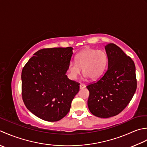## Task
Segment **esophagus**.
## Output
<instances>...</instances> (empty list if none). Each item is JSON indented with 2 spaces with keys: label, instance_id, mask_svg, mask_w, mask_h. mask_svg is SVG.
Listing matches in <instances>:
<instances>
[{
  "label": "esophagus",
  "instance_id": "obj_1",
  "mask_svg": "<svg viewBox=\"0 0 147 147\" xmlns=\"http://www.w3.org/2000/svg\"><path fill=\"white\" fill-rule=\"evenodd\" d=\"M86 87V86L84 84H80V89L85 88Z\"/></svg>",
  "mask_w": 147,
  "mask_h": 147
}]
</instances>
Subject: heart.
<instances>
[{
    "label": "heart",
    "mask_w": 147,
    "mask_h": 147,
    "mask_svg": "<svg viewBox=\"0 0 147 147\" xmlns=\"http://www.w3.org/2000/svg\"><path fill=\"white\" fill-rule=\"evenodd\" d=\"M108 56L102 50L86 49L77 55L76 62L71 61L68 65V72L71 79H76L81 72L92 80L100 78L108 65Z\"/></svg>",
    "instance_id": "heart-1"
}]
</instances>
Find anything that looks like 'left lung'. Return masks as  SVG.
Returning a JSON list of instances; mask_svg holds the SVG:
<instances>
[{"label": "left lung", "instance_id": "1", "mask_svg": "<svg viewBox=\"0 0 147 147\" xmlns=\"http://www.w3.org/2000/svg\"><path fill=\"white\" fill-rule=\"evenodd\" d=\"M108 69L97 82L87 86L88 105L92 114L100 118L118 115L135 93L137 81L134 61L114 44L105 46Z\"/></svg>", "mask_w": 147, "mask_h": 147}]
</instances>
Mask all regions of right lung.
I'll use <instances>...</instances> for the list:
<instances>
[{"label": "right lung", "mask_w": 147, "mask_h": 147, "mask_svg": "<svg viewBox=\"0 0 147 147\" xmlns=\"http://www.w3.org/2000/svg\"><path fill=\"white\" fill-rule=\"evenodd\" d=\"M72 50L71 47L40 49L22 70L23 102L33 114L44 121L63 118L79 91L80 84L66 75Z\"/></svg>", "instance_id": "obj_1"}]
</instances>
